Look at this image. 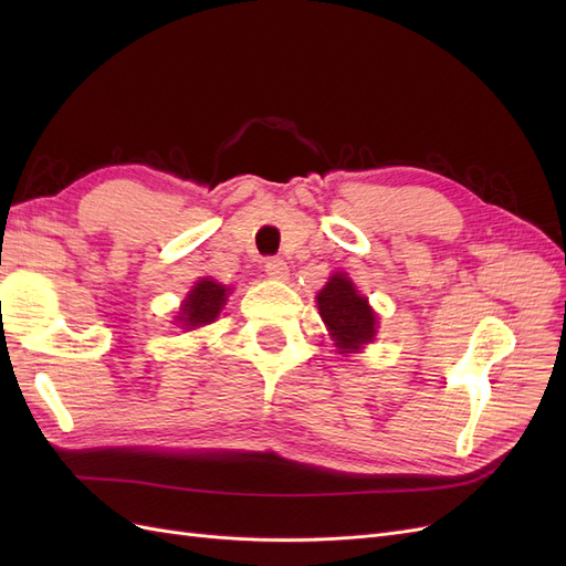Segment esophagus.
<instances>
[{
	"label": "esophagus",
	"instance_id": "34e87169",
	"mask_svg": "<svg viewBox=\"0 0 566 566\" xmlns=\"http://www.w3.org/2000/svg\"><path fill=\"white\" fill-rule=\"evenodd\" d=\"M264 271L269 273L271 279H276V281H285L287 279V264L283 260H279V256H273V260H266L264 262Z\"/></svg>",
	"mask_w": 566,
	"mask_h": 566
}]
</instances>
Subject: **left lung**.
<instances>
[{"instance_id":"obj_1","label":"left lung","mask_w":566,"mask_h":566,"mask_svg":"<svg viewBox=\"0 0 566 566\" xmlns=\"http://www.w3.org/2000/svg\"><path fill=\"white\" fill-rule=\"evenodd\" d=\"M318 314L328 325L337 354H354L370 345L378 333V316L370 310L368 297L358 295L347 273H333L316 295Z\"/></svg>"}]
</instances>
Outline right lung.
<instances>
[{"label": "right lung", "instance_id": "add662e5", "mask_svg": "<svg viewBox=\"0 0 566 566\" xmlns=\"http://www.w3.org/2000/svg\"><path fill=\"white\" fill-rule=\"evenodd\" d=\"M231 287L221 285L212 279H200L191 290H188L186 300L179 306V314L175 321L184 331H196L202 325H210L217 321L221 306L227 304Z\"/></svg>", "mask_w": 566, "mask_h": 566}]
</instances>
